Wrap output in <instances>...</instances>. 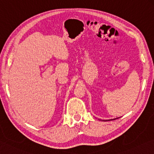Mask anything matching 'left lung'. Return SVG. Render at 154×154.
I'll use <instances>...</instances> for the list:
<instances>
[{"label": "left lung", "instance_id": "1", "mask_svg": "<svg viewBox=\"0 0 154 154\" xmlns=\"http://www.w3.org/2000/svg\"><path fill=\"white\" fill-rule=\"evenodd\" d=\"M117 118H115V119H112V120H108V121H109V120H116V119H117ZM103 121H104V120H103ZM105 121H106V120H105ZM106 121H107V120H106Z\"/></svg>", "mask_w": 154, "mask_h": 154}]
</instances>
